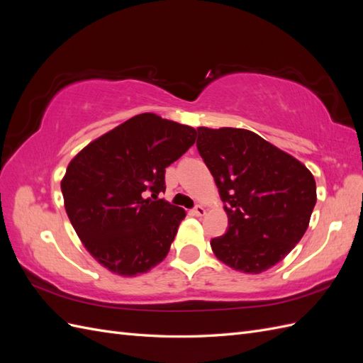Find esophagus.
I'll use <instances>...</instances> for the list:
<instances>
[{"label": "esophagus", "mask_w": 363, "mask_h": 363, "mask_svg": "<svg viewBox=\"0 0 363 363\" xmlns=\"http://www.w3.org/2000/svg\"><path fill=\"white\" fill-rule=\"evenodd\" d=\"M194 215L195 216H204L206 215V208H204V206H196L195 208H194Z\"/></svg>", "instance_id": "obj_1"}]
</instances>
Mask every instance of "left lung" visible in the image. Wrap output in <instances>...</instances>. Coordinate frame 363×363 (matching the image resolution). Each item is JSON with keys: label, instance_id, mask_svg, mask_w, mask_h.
<instances>
[{"label": "left lung", "instance_id": "1", "mask_svg": "<svg viewBox=\"0 0 363 363\" xmlns=\"http://www.w3.org/2000/svg\"><path fill=\"white\" fill-rule=\"evenodd\" d=\"M196 148L212 172L228 216L211 240L227 267L260 274L286 257L309 227L316 203L312 172L250 130L199 127Z\"/></svg>", "mask_w": 363, "mask_h": 363}]
</instances>
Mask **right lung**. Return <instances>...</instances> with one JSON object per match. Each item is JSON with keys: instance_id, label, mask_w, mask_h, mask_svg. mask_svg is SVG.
Masks as SVG:
<instances>
[{"instance_id": "1", "label": "right lung", "mask_w": 363, "mask_h": 363, "mask_svg": "<svg viewBox=\"0 0 363 363\" xmlns=\"http://www.w3.org/2000/svg\"><path fill=\"white\" fill-rule=\"evenodd\" d=\"M196 130L140 113L92 140L62 179L65 211L84 248L124 277L148 272L167 257L186 212L157 200L164 168L195 142ZM151 190L157 201L145 199Z\"/></svg>"}]
</instances>
